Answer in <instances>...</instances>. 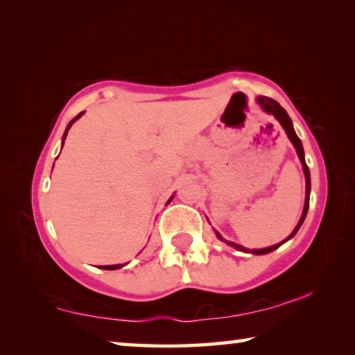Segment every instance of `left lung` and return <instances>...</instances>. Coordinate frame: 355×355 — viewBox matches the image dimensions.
I'll list each match as a JSON object with an SVG mask.
<instances>
[{"label": "left lung", "instance_id": "obj_1", "mask_svg": "<svg viewBox=\"0 0 355 355\" xmlns=\"http://www.w3.org/2000/svg\"><path fill=\"white\" fill-rule=\"evenodd\" d=\"M257 103L261 106V110H263V111H266L268 114H272V116L279 120L282 127L285 128V133H286V136L290 137V141L293 142L294 148H296L297 156H299V159H300V163H302L304 173H305V205H304V211H302V216H300V219H299V222H297V225H296V228H294V230H293L291 235L288 236V238L285 239V241H282V243L275 244V245H271V248L249 250V249L243 248V245L235 244V243H232V241H227V239H224V238H222V236L219 235V232H216V230H214V232H216V236H218V238L220 239V241L227 243L228 245H232V248H235V249H238V250H243V252H252V254H254V255H263V254H269V252L275 250L277 248H280L282 244L286 243L288 239H291V238L297 233V230L300 228V225H302V222H304V219H305V216H307V211H309V202H310V171H309V166H307V163H305V156H304L302 142H300V139H299L297 135H296V131H294V128H293V123H291V119H290V116H288V114H286V111H285L284 107H282V106L277 103V101L272 100V98H269V97H257Z\"/></svg>", "mask_w": 355, "mask_h": 355}]
</instances>
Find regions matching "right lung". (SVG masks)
<instances>
[{"label": "right lung", "instance_id": "1", "mask_svg": "<svg viewBox=\"0 0 355 355\" xmlns=\"http://www.w3.org/2000/svg\"><path fill=\"white\" fill-rule=\"evenodd\" d=\"M83 114H84V112H80V114H78V116H76L73 120H70V123L67 125V130H65V133H64V136H62V147H64V141H65V137H67V133H69L70 127L76 122L78 119H80V117L83 116ZM172 199H173V196L171 197V200H172ZM122 266H125V264H111V266H101V269H110V271H111V269H119V268H122Z\"/></svg>", "mask_w": 355, "mask_h": 355}]
</instances>
